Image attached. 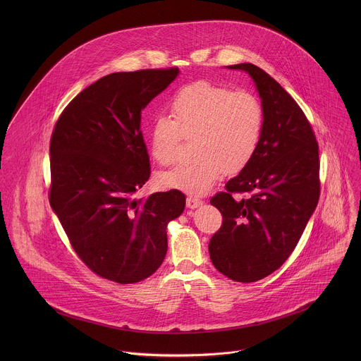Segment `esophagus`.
<instances>
[{
	"label": "esophagus",
	"mask_w": 361,
	"mask_h": 361,
	"mask_svg": "<svg viewBox=\"0 0 361 361\" xmlns=\"http://www.w3.org/2000/svg\"><path fill=\"white\" fill-rule=\"evenodd\" d=\"M202 204H203V202H202L200 199H197V197L189 196V197L186 199V206L189 207V208H192V209H195V208H197V207H200Z\"/></svg>",
	"instance_id": "obj_1"
}]
</instances>
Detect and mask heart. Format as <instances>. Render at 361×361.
Returning a JSON list of instances; mask_svg holds the SVG:
<instances>
[{"instance_id":"1","label":"heart","mask_w":361,"mask_h":361,"mask_svg":"<svg viewBox=\"0 0 361 361\" xmlns=\"http://www.w3.org/2000/svg\"><path fill=\"white\" fill-rule=\"evenodd\" d=\"M169 118H158L150 129V150L159 165L175 161L179 142L195 137L190 164L158 176V185L192 196L208 193L229 173L240 172L257 152L264 114L256 96L232 92L207 80L182 87L169 103Z\"/></svg>"}]
</instances>
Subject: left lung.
Returning a JSON list of instances; mask_svg holds the SVG:
<instances>
[{
    "instance_id": "1",
    "label": "left lung",
    "mask_w": 361,
    "mask_h": 361,
    "mask_svg": "<svg viewBox=\"0 0 361 361\" xmlns=\"http://www.w3.org/2000/svg\"><path fill=\"white\" fill-rule=\"evenodd\" d=\"M246 72L257 90L264 125L257 152L226 192L211 199L222 226L209 240L214 267L236 282H256L276 271L295 250L319 197L318 145L306 115L268 73L253 63ZM252 192L235 201L231 193Z\"/></svg>"
}]
</instances>
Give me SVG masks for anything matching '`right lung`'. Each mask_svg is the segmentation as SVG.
I'll use <instances>...</instances> for the list:
<instances>
[{"label": "right lung", "mask_w": 361, "mask_h": 361, "mask_svg": "<svg viewBox=\"0 0 361 361\" xmlns=\"http://www.w3.org/2000/svg\"><path fill=\"white\" fill-rule=\"evenodd\" d=\"M178 75H106L68 104L52 132V211L82 261L118 283L154 274L168 250L166 226L185 209L179 190L135 197L150 178L142 111Z\"/></svg>", "instance_id": "add662e5"}]
</instances>
